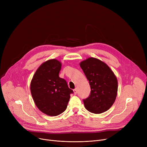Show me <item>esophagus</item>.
I'll use <instances>...</instances> for the list:
<instances>
[{
    "label": "esophagus",
    "instance_id": "esophagus-1",
    "mask_svg": "<svg viewBox=\"0 0 147 147\" xmlns=\"http://www.w3.org/2000/svg\"><path fill=\"white\" fill-rule=\"evenodd\" d=\"M73 91H74V94L75 95H76V94H77V92H78V90H77V89H74L73 90Z\"/></svg>",
    "mask_w": 147,
    "mask_h": 147
}]
</instances>
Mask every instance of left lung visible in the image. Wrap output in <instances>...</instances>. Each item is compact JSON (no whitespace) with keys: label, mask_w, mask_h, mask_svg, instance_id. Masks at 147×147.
I'll return each mask as SVG.
<instances>
[{"label":"left lung","mask_w":147,"mask_h":147,"mask_svg":"<svg viewBox=\"0 0 147 147\" xmlns=\"http://www.w3.org/2000/svg\"><path fill=\"white\" fill-rule=\"evenodd\" d=\"M80 66L91 89L89 96L83 100L86 109L95 114L109 110L116 98L118 89L117 80L113 71L102 61L94 58L82 61Z\"/></svg>","instance_id":"left-lung-1"}]
</instances>
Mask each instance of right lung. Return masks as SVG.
I'll use <instances>...</instances> for the list:
<instances>
[{"label": "right lung", "instance_id": "right-lung-1", "mask_svg": "<svg viewBox=\"0 0 147 147\" xmlns=\"http://www.w3.org/2000/svg\"><path fill=\"white\" fill-rule=\"evenodd\" d=\"M61 64L57 59L49 60L37 69L31 82L30 89L37 107L50 116L63 113L73 90L69 89L59 73Z\"/></svg>", "mask_w": 147, "mask_h": 147}]
</instances>
